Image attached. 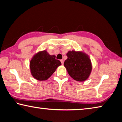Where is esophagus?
Wrapping results in <instances>:
<instances>
[{
	"mask_svg": "<svg viewBox=\"0 0 122 122\" xmlns=\"http://www.w3.org/2000/svg\"><path fill=\"white\" fill-rule=\"evenodd\" d=\"M61 64H64V60L63 59H61Z\"/></svg>",
	"mask_w": 122,
	"mask_h": 122,
	"instance_id": "obj_1",
	"label": "esophagus"
}]
</instances>
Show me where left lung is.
<instances>
[{"instance_id": "1", "label": "left lung", "mask_w": 122, "mask_h": 122, "mask_svg": "<svg viewBox=\"0 0 122 122\" xmlns=\"http://www.w3.org/2000/svg\"><path fill=\"white\" fill-rule=\"evenodd\" d=\"M64 65L68 73L74 80L84 81L89 77L92 66L88 55L80 51H70Z\"/></svg>"}]
</instances>
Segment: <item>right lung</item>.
<instances>
[{"label":"right lung","instance_id":"right-lung-1","mask_svg":"<svg viewBox=\"0 0 122 122\" xmlns=\"http://www.w3.org/2000/svg\"><path fill=\"white\" fill-rule=\"evenodd\" d=\"M61 64L59 60L56 59L55 55H49L44 50L34 56L30 62V69L32 76L36 79L46 80Z\"/></svg>","mask_w":122,"mask_h":122}]
</instances>
